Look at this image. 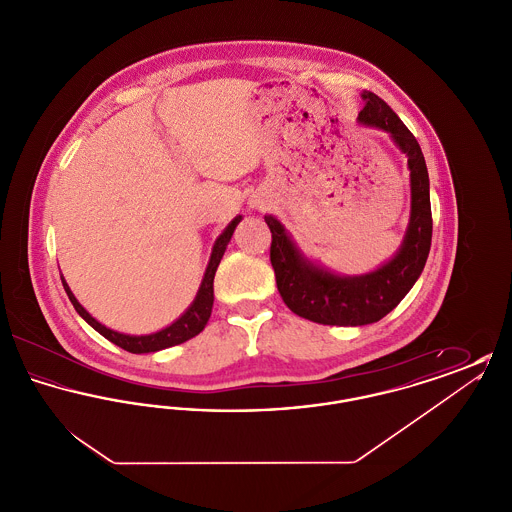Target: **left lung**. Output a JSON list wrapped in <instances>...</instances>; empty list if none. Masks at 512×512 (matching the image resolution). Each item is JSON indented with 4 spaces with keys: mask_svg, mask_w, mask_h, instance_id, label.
<instances>
[{
    "mask_svg": "<svg viewBox=\"0 0 512 512\" xmlns=\"http://www.w3.org/2000/svg\"><path fill=\"white\" fill-rule=\"evenodd\" d=\"M361 98L365 107L357 121L388 132L393 144L407 155L411 171V217L397 253L366 274H336L311 261L284 224L265 215L272 232L270 263L284 303L295 315L330 326H365L386 317L422 274L432 245L430 178L422 149L384 99L366 90Z\"/></svg>",
    "mask_w": 512,
    "mask_h": 512,
    "instance_id": "8db88e82",
    "label": "left lung"
}]
</instances>
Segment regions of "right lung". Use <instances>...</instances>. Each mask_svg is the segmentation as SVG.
<instances>
[{
  "instance_id": "obj_1",
  "label": "right lung",
  "mask_w": 512,
  "mask_h": 512,
  "mask_svg": "<svg viewBox=\"0 0 512 512\" xmlns=\"http://www.w3.org/2000/svg\"><path fill=\"white\" fill-rule=\"evenodd\" d=\"M242 215H238L236 219L232 220L220 234L219 238L215 240V245L211 249V257H209V263L205 268V274H203V280H201V286L195 293V299L192 301V305L176 318L172 324L165 326L163 330L159 332H153V334H146V336H130V334H122V332H115L107 326H103L101 322H98L96 318L92 317L80 303L78 299L74 297V293L71 292L69 284L65 282L63 274H61V282H63V288L69 295L71 303H73L76 313L80 317L84 318L96 332H99L103 338H107L109 341H113L115 345L122 347L124 351H130V353H155V351H161V349H167L172 345H178V343H184V341L192 340L195 338L205 326H207V320L211 317V311H213V301H215V292H213V280H215V272L219 268L220 259L226 251V245L232 240V234L236 230V226L240 224Z\"/></svg>"
}]
</instances>
